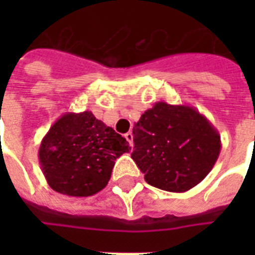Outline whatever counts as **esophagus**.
I'll use <instances>...</instances> for the list:
<instances>
[{
	"label": "esophagus",
	"mask_w": 255,
	"mask_h": 255,
	"mask_svg": "<svg viewBox=\"0 0 255 255\" xmlns=\"http://www.w3.org/2000/svg\"><path fill=\"white\" fill-rule=\"evenodd\" d=\"M124 136H126V139H127L128 142H129V144L132 146V143H133V135H132V132H127V133H126V135H124Z\"/></svg>",
	"instance_id": "esophagus-1"
}]
</instances>
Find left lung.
<instances>
[{
	"label": "left lung",
	"mask_w": 255,
	"mask_h": 255,
	"mask_svg": "<svg viewBox=\"0 0 255 255\" xmlns=\"http://www.w3.org/2000/svg\"><path fill=\"white\" fill-rule=\"evenodd\" d=\"M131 157L153 187L186 192L208 176L221 139L206 117L188 105L157 102L135 123Z\"/></svg>",
	"instance_id": "left-lung-1"
}]
</instances>
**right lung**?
<instances>
[{
	"label": "right lung",
	"instance_id": "1",
	"mask_svg": "<svg viewBox=\"0 0 255 255\" xmlns=\"http://www.w3.org/2000/svg\"><path fill=\"white\" fill-rule=\"evenodd\" d=\"M129 150L127 140L91 112H69L43 136L38 157L54 191L90 197L106 187L115 161Z\"/></svg>",
	"mask_w": 255,
	"mask_h": 255
}]
</instances>
